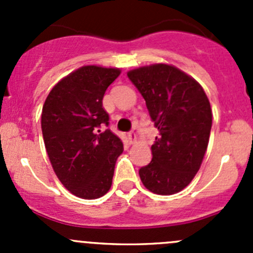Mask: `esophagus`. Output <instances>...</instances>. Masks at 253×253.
I'll list each match as a JSON object with an SVG mask.
<instances>
[{"label":"esophagus","instance_id":"esophagus-1","mask_svg":"<svg viewBox=\"0 0 253 253\" xmlns=\"http://www.w3.org/2000/svg\"><path fill=\"white\" fill-rule=\"evenodd\" d=\"M127 137H128V141L131 144H133V143H136L137 141V134L134 133V132H129L128 134H127Z\"/></svg>","mask_w":253,"mask_h":253}]
</instances>
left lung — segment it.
<instances>
[{
  "mask_svg": "<svg viewBox=\"0 0 253 253\" xmlns=\"http://www.w3.org/2000/svg\"><path fill=\"white\" fill-rule=\"evenodd\" d=\"M158 128L152 162L139 169L145 188L174 195L192 181L206 154L211 109L197 81L171 65L155 63L127 73Z\"/></svg>",
  "mask_w": 253,
  "mask_h": 253,
  "instance_id": "8db88e82",
  "label": "left lung"
}]
</instances>
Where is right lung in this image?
I'll use <instances>...</instances> for the list:
<instances>
[{"instance_id":"add662e5","label":"right lung","mask_w":253,"mask_h":253,"mask_svg":"<svg viewBox=\"0 0 253 253\" xmlns=\"http://www.w3.org/2000/svg\"><path fill=\"white\" fill-rule=\"evenodd\" d=\"M119 68L83 66L62 78L48 93L42 112L45 148L63 186L84 200H95L111 187L115 164L124 152L103 108L106 89Z\"/></svg>"}]
</instances>
